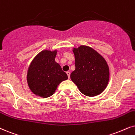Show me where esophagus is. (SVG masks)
Instances as JSON below:
<instances>
[{"label":"esophagus","mask_w":135,"mask_h":135,"mask_svg":"<svg viewBox=\"0 0 135 135\" xmlns=\"http://www.w3.org/2000/svg\"><path fill=\"white\" fill-rule=\"evenodd\" d=\"M66 74H67L69 79H70V71H67V72H66Z\"/></svg>","instance_id":"esophagus-1"}]
</instances>
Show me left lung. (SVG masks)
Instances as JSON below:
<instances>
[{
	"label": "left lung",
	"instance_id": "1",
	"mask_svg": "<svg viewBox=\"0 0 135 135\" xmlns=\"http://www.w3.org/2000/svg\"><path fill=\"white\" fill-rule=\"evenodd\" d=\"M75 70L70 75L71 81L83 94L94 97L107 87L109 68L107 62L97 51L87 46L74 48Z\"/></svg>",
	"mask_w": 135,
	"mask_h": 135
}]
</instances>
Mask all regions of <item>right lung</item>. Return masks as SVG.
<instances>
[{"label":"right lung","mask_w":135,"mask_h":135,"mask_svg":"<svg viewBox=\"0 0 135 135\" xmlns=\"http://www.w3.org/2000/svg\"><path fill=\"white\" fill-rule=\"evenodd\" d=\"M57 50H43L34 58L28 68L27 82L34 94L43 98L55 93L58 85L68 79L66 73L55 62Z\"/></svg>","instance_id":"right-lung-1"}]
</instances>
